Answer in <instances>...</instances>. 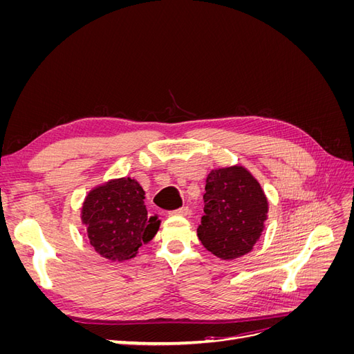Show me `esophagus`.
Instances as JSON below:
<instances>
[{"label":"esophagus","instance_id":"obj_1","mask_svg":"<svg viewBox=\"0 0 354 354\" xmlns=\"http://www.w3.org/2000/svg\"><path fill=\"white\" fill-rule=\"evenodd\" d=\"M187 214H189V208L187 207H181L178 209L171 211L169 216H181V217H185V216H187Z\"/></svg>","mask_w":354,"mask_h":354}]
</instances>
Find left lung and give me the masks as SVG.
<instances>
[{
    "label": "left lung",
    "instance_id": "obj_1",
    "mask_svg": "<svg viewBox=\"0 0 354 354\" xmlns=\"http://www.w3.org/2000/svg\"><path fill=\"white\" fill-rule=\"evenodd\" d=\"M198 238L221 260L248 254L260 239L269 202L250 171L243 167L212 169L207 177Z\"/></svg>",
    "mask_w": 354,
    "mask_h": 354
}]
</instances>
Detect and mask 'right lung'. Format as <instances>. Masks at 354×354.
<instances>
[{
	"label": "right lung",
	"instance_id": "1",
	"mask_svg": "<svg viewBox=\"0 0 354 354\" xmlns=\"http://www.w3.org/2000/svg\"><path fill=\"white\" fill-rule=\"evenodd\" d=\"M81 218L94 250L111 261L136 257L143 243L153 239L160 223L149 216L145 190L130 177L94 187L84 201Z\"/></svg>",
	"mask_w": 354,
	"mask_h": 354
}]
</instances>
